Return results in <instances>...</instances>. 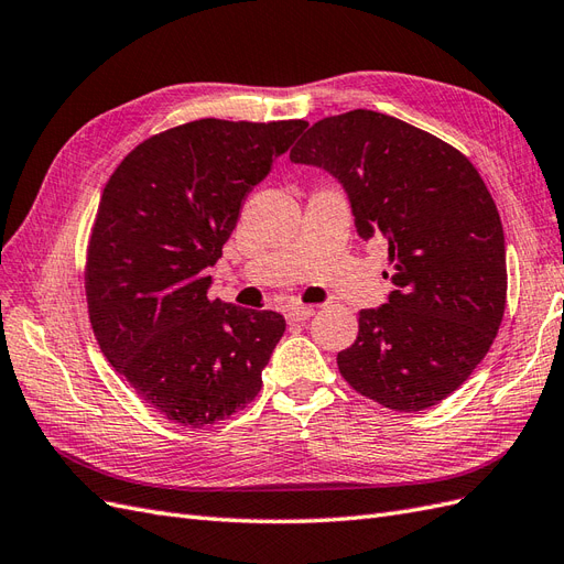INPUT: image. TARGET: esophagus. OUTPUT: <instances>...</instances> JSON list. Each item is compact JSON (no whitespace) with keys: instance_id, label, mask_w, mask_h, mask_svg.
<instances>
[{"instance_id":"esophagus-1","label":"esophagus","mask_w":564,"mask_h":564,"mask_svg":"<svg viewBox=\"0 0 564 564\" xmlns=\"http://www.w3.org/2000/svg\"><path fill=\"white\" fill-rule=\"evenodd\" d=\"M315 315L313 305H292V308L286 311V319L289 322H305Z\"/></svg>"}]
</instances>
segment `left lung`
<instances>
[{"instance_id":"8db88e82","label":"left lung","mask_w":564,"mask_h":564,"mask_svg":"<svg viewBox=\"0 0 564 564\" xmlns=\"http://www.w3.org/2000/svg\"><path fill=\"white\" fill-rule=\"evenodd\" d=\"M289 158L338 178L362 240L388 242L392 292L360 313L357 340L336 355L340 377L395 412L442 402L482 362L506 311L503 226L482 176L454 145L373 110L319 119Z\"/></svg>"}]
</instances>
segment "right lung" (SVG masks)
<instances>
[{
	"label": "right lung",
	"mask_w": 564,
	"mask_h": 564,
	"mask_svg": "<svg viewBox=\"0 0 564 564\" xmlns=\"http://www.w3.org/2000/svg\"><path fill=\"white\" fill-rule=\"evenodd\" d=\"M303 119H195L150 135L108 178L87 247L91 329L115 371L164 419L202 429L245 409L286 322L212 301L207 268Z\"/></svg>",
	"instance_id": "1"
}]
</instances>
